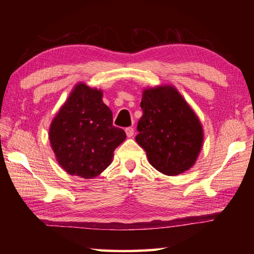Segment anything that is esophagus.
I'll return each mask as SVG.
<instances>
[{
	"label": "esophagus",
	"instance_id": "1",
	"mask_svg": "<svg viewBox=\"0 0 254 254\" xmlns=\"http://www.w3.org/2000/svg\"><path fill=\"white\" fill-rule=\"evenodd\" d=\"M126 133H127V135L128 136V137H131V136H133V134H134V128L133 127H127L126 128Z\"/></svg>",
	"mask_w": 254,
	"mask_h": 254
}]
</instances>
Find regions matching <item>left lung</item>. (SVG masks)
<instances>
[{
  "instance_id": "8db88e82",
  "label": "left lung",
  "mask_w": 254,
  "mask_h": 254,
  "mask_svg": "<svg viewBox=\"0 0 254 254\" xmlns=\"http://www.w3.org/2000/svg\"><path fill=\"white\" fill-rule=\"evenodd\" d=\"M137 122L136 142L160 173L176 176L194 165L203 144L198 118L171 86L145 89Z\"/></svg>"
}]
</instances>
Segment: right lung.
Segmentation results:
<instances>
[{"mask_svg":"<svg viewBox=\"0 0 254 254\" xmlns=\"http://www.w3.org/2000/svg\"><path fill=\"white\" fill-rule=\"evenodd\" d=\"M103 93L78 84L51 123L49 139L59 165L69 175L94 178L110 166L113 152L126 140L113 126Z\"/></svg>","mask_w":254,"mask_h":254,"instance_id":"1","label":"right lung"}]
</instances>
